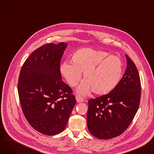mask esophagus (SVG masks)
<instances>
[{"mask_svg":"<svg viewBox=\"0 0 154 154\" xmlns=\"http://www.w3.org/2000/svg\"><path fill=\"white\" fill-rule=\"evenodd\" d=\"M75 99L77 100V103H81V102L84 101V99L83 98H82L81 97H79V96H76Z\"/></svg>","mask_w":154,"mask_h":154,"instance_id":"esophagus-1","label":"esophagus"}]
</instances>
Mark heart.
Listing matches in <instances>:
<instances>
[{
	"mask_svg": "<svg viewBox=\"0 0 154 154\" xmlns=\"http://www.w3.org/2000/svg\"><path fill=\"white\" fill-rule=\"evenodd\" d=\"M104 51L90 48H81L72 55V63L64 61L60 66L62 75L71 86H76L84 72V80L76 89L80 95L91 91L97 95H105L119 83L123 72L119 57L108 55Z\"/></svg>",
	"mask_w": 154,
	"mask_h": 154,
	"instance_id": "obj_1",
	"label": "heart"
}]
</instances>
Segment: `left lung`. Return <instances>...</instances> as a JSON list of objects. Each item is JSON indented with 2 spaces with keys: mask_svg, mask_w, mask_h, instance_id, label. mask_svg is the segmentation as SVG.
I'll use <instances>...</instances> for the list:
<instances>
[{
  "mask_svg": "<svg viewBox=\"0 0 154 154\" xmlns=\"http://www.w3.org/2000/svg\"><path fill=\"white\" fill-rule=\"evenodd\" d=\"M127 67L116 87L106 95L90 99L87 111V127L94 136L109 139L122 134L138 110L141 86L134 62L126 54Z\"/></svg>",
  "mask_w": 154,
  "mask_h": 154,
  "instance_id": "1",
  "label": "left lung"
}]
</instances>
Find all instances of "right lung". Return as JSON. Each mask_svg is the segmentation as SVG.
Here are the masks:
<instances>
[{
  "instance_id": "obj_1",
  "label": "right lung",
  "mask_w": 154,
  "mask_h": 154,
  "mask_svg": "<svg viewBox=\"0 0 154 154\" xmlns=\"http://www.w3.org/2000/svg\"><path fill=\"white\" fill-rule=\"evenodd\" d=\"M67 43H48L26 59L20 70L18 92L23 114L35 130L53 136L66 127L76 104L70 87L62 80L60 59Z\"/></svg>"
}]
</instances>
